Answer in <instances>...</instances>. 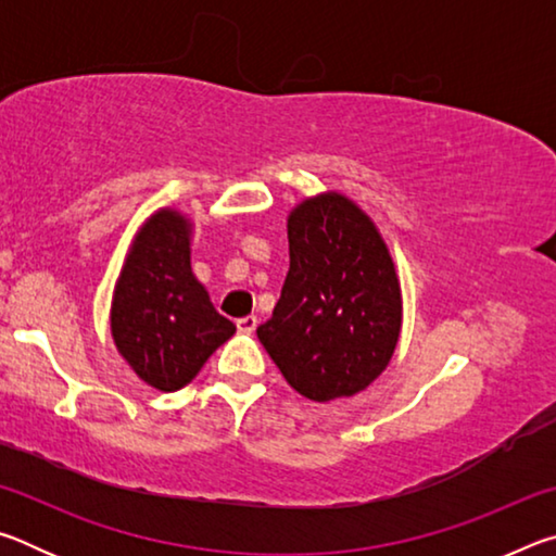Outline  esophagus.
<instances>
[{"label":"esophagus","mask_w":556,"mask_h":556,"mask_svg":"<svg viewBox=\"0 0 556 556\" xmlns=\"http://www.w3.org/2000/svg\"><path fill=\"white\" fill-rule=\"evenodd\" d=\"M238 331L240 333H255V328H257V316H244V318H238Z\"/></svg>","instance_id":"esophagus-1"}]
</instances>
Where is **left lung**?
Returning <instances> with one entry per match:
<instances>
[{
    "label": "left lung",
    "mask_w": 556,
    "mask_h": 556,
    "mask_svg": "<svg viewBox=\"0 0 556 556\" xmlns=\"http://www.w3.org/2000/svg\"><path fill=\"white\" fill-rule=\"evenodd\" d=\"M289 271L260 343L299 394L353 397L388 368L402 331V287L378 225L345 193L296 203Z\"/></svg>",
    "instance_id": "8db88e82"
}]
</instances>
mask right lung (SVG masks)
Returning a JSON list of instances; mask_svg holds the SVG:
<instances>
[{
    "instance_id": "1",
    "label": "right lung",
    "mask_w": 556,
    "mask_h": 556,
    "mask_svg": "<svg viewBox=\"0 0 556 556\" xmlns=\"http://www.w3.org/2000/svg\"><path fill=\"white\" fill-rule=\"evenodd\" d=\"M193 223L159 208L139 225L112 291L110 331L119 355L159 392L186 388L235 333L191 269Z\"/></svg>"
}]
</instances>
